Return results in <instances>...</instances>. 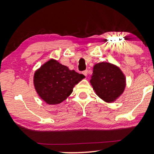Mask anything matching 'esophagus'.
<instances>
[{
	"label": "esophagus",
	"mask_w": 154,
	"mask_h": 154,
	"mask_svg": "<svg viewBox=\"0 0 154 154\" xmlns=\"http://www.w3.org/2000/svg\"><path fill=\"white\" fill-rule=\"evenodd\" d=\"M82 73L85 75V76H87L88 75V70H85V71H83L82 72Z\"/></svg>",
	"instance_id": "esophagus-1"
}]
</instances>
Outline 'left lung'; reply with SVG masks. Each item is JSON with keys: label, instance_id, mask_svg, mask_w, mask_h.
Instances as JSON below:
<instances>
[{"label": "left lung", "instance_id": "obj_1", "mask_svg": "<svg viewBox=\"0 0 154 154\" xmlns=\"http://www.w3.org/2000/svg\"><path fill=\"white\" fill-rule=\"evenodd\" d=\"M90 83L101 99L106 103H113L124 92L126 77L116 65L100 62L93 68Z\"/></svg>", "mask_w": 154, "mask_h": 154}]
</instances>
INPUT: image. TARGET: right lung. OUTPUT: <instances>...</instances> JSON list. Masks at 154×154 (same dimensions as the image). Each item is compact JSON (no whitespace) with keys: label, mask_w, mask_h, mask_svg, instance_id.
I'll return each mask as SVG.
<instances>
[{"label":"right lung","mask_w":154,"mask_h":154,"mask_svg":"<svg viewBox=\"0 0 154 154\" xmlns=\"http://www.w3.org/2000/svg\"><path fill=\"white\" fill-rule=\"evenodd\" d=\"M84 77L83 75L51 59L36 70L33 81L41 98L49 105H57L66 100L75 85Z\"/></svg>","instance_id":"add662e5"}]
</instances>
